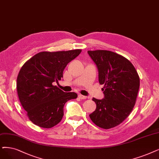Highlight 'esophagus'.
Wrapping results in <instances>:
<instances>
[{
	"label": "esophagus",
	"mask_w": 159,
	"mask_h": 159,
	"mask_svg": "<svg viewBox=\"0 0 159 159\" xmlns=\"http://www.w3.org/2000/svg\"><path fill=\"white\" fill-rule=\"evenodd\" d=\"M78 97L81 99H86L87 98L86 96H84V95H82V94H79Z\"/></svg>",
	"instance_id": "34e87169"
}]
</instances>
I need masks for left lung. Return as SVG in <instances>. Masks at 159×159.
Segmentation results:
<instances>
[{"label": "left lung", "instance_id": "left-lung-1", "mask_svg": "<svg viewBox=\"0 0 159 159\" xmlns=\"http://www.w3.org/2000/svg\"><path fill=\"white\" fill-rule=\"evenodd\" d=\"M96 65L104 98H93L97 108L89 117L100 128L109 129L119 125L134 107L139 88V78L134 66L124 57L106 50L88 51Z\"/></svg>", "mask_w": 159, "mask_h": 159}]
</instances>
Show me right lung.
Returning a JSON list of instances; mask_svg holds the SVG:
<instances>
[{
    "instance_id": "obj_1",
    "label": "right lung",
    "mask_w": 159,
    "mask_h": 159,
    "mask_svg": "<svg viewBox=\"0 0 159 159\" xmlns=\"http://www.w3.org/2000/svg\"><path fill=\"white\" fill-rule=\"evenodd\" d=\"M81 52H40L21 67L17 78L18 97L29 119L36 125L49 129L57 125L64 115L65 103L78 97L75 93H65L52 84L63 78L68 63Z\"/></svg>"
}]
</instances>
